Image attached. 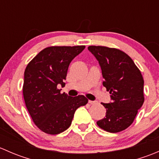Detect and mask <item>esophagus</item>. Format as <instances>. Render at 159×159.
Masks as SVG:
<instances>
[{
  "label": "esophagus",
  "mask_w": 159,
  "mask_h": 159,
  "mask_svg": "<svg viewBox=\"0 0 159 159\" xmlns=\"http://www.w3.org/2000/svg\"><path fill=\"white\" fill-rule=\"evenodd\" d=\"M89 102L91 105H96V104H98V102L97 101H89Z\"/></svg>",
  "instance_id": "esophagus-1"
}]
</instances>
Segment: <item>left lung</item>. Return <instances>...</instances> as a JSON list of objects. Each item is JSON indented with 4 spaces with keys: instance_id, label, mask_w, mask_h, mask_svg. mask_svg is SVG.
<instances>
[{
    "instance_id": "obj_1",
    "label": "left lung",
    "mask_w": 159,
    "mask_h": 159,
    "mask_svg": "<svg viewBox=\"0 0 159 159\" xmlns=\"http://www.w3.org/2000/svg\"><path fill=\"white\" fill-rule=\"evenodd\" d=\"M88 49L98 61L104 78L102 84L111 100L102 103L106 115L97 125L108 132H119L132 124L143 105L142 75L132 59L120 50L103 46H89Z\"/></svg>"
}]
</instances>
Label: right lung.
Instances as JSON below:
<instances>
[{
	"instance_id": "add662e5",
	"label": "right lung",
	"mask_w": 159,
	"mask_h": 159,
	"mask_svg": "<svg viewBox=\"0 0 159 159\" xmlns=\"http://www.w3.org/2000/svg\"><path fill=\"white\" fill-rule=\"evenodd\" d=\"M85 46L48 47L40 51L26 67L23 95L27 109L39 129L57 134L68 129L75 111L88 103L84 95L61 94L71 61Z\"/></svg>"
}]
</instances>
